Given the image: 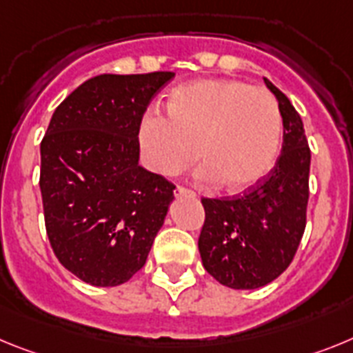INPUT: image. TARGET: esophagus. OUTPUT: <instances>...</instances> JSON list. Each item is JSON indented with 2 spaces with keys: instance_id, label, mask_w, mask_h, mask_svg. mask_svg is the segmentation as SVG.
Masks as SVG:
<instances>
[{
  "instance_id": "34e87169",
  "label": "esophagus",
  "mask_w": 353,
  "mask_h": 353,
  "mask_svg": "<svg viewBox=\"0 0 353 353\" xmlns=\"http://www.w3.org/2000/svg\"><path fill=\"white\" fill-rule=\"evenodd\" d=\"M176 197H190V199H194L195 197V192H192V190H188V188H183V186H177V188H176Z\"/></svg>"
}]
</instances>
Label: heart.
I'll return each mask as SVG.
<instances>
[{"mask_svg":"<svg viewBox=\"0 0 353 353\" xmlns=\"http://www.w3.org/2000/svg\"><path fill=\"white\" fill-rule=\"evenodd\" d=\"M167 115L147 113L140 145L152 172H186L199 156L202 179L228 192L252 188L274 165L283 117L266 88L238 79H199L168 96Z\"/></svg>","mask_w":353,"mask_h":353,"instance_id":"b5f03b06","label":"heart"}]
</instances>
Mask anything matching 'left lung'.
I'll list each match as a JSON object with an SVG mask.
<instances>
[{
	"label": "left lung",
	"instance_id": "1",
	"mask_svg": "<svg viewBox=\"0 0 353 353\" xmlns=\"http://www.w3.org/2000/svg\"><path fill=\"white\" fill-rule=\"evenodd\" d=\"M283 117V151L252 188L228 199H202L206 220L199 252L208 274L232 290H256L293 261L305 229L311 151L302 119L283 92L265 78Z\"/></svg>",
	"mask_w": 353,
	"mask_h": 353
}]
</instances>
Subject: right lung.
<instances>
[{"label":"right lung","mask_w":353,"mask_h":353,"mask_svg":"<svg viewBox=\"0 0 353 353\" xmlns=\"http://www.w3.org/2000/svg\"><path fill=\"white\" fill-rule=\"evenodd\" d=\"M174 72L101 74L54 110L41 143V194L54 256L92 286L147 261L176 186L139 165L143 113Z\"/></svg>","instance_id":"1"}]
</instances>
